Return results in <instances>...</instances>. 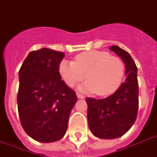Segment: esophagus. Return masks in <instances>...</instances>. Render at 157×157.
Returning a JSON list of instances; mask_svg holds the SVG:
<instances>
[{"label":"esophagus","instance_id":"34e87169","mask_svg":"<svg viewBox=\"0 0 157 157\" xmlns=\"http://www.w3.org/2000/svg\"><path fill=\"white\" fill-rule=\"evenodd\" d=\"M76 96H77V98H85V96L80 93H76Z\"/></svg>","mask_w":157,"mask_h":157}]
</instances>
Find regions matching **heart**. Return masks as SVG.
Masks as SVG:
<instances>
[{
	"instance_id": "obj_1",
	"label": "heart",
	"mask_w": 157,
	"mask_h": 157,
	"mask_svg": "<svg viewBox=\"0 0 157 157\" xmlns=\"http://www.w3.org/2000/svg\"><path fill=\"white\" fill-rule=\"evenodd\" d=\"M59 72L69 86H75L84 79L88 81L81 90L107 95L114 91L121 82L124 64L121 59L111 56L105 51H87L79 54L74 61H63Z\"/></svg>"
}]
</instances>
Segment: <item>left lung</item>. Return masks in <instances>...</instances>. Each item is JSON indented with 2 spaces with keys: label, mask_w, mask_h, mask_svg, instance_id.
<instances>
[{
  "label": "left lung",
  "mask_w": 157,
  "mask_h": 157,
  "mask_svg": "<svg viewBox=\"0 0 157 157\" xmlns=\"http://www.w3.org/2000/svg\"><path fill=\"white\" fill-rule=\"evenodd\" d=\"M125 63V81L106 98H86L87 118L91 133L99 139H116L134 124L139 110V83L136 64L125 50L117 45L109 48Z\"/></svg>",
  "instance_id": "left-lung-1"
}]
</instances>
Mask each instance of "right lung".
<instances>
[{"label":"right lung","instance_id":"obj_1","mask_svg":"<svg viewBox=\"0 0 157 157\" xmlns=\"http://www.w3.org/2000/svg\"><path fill=\"white\" fill-rule=\"evenodd\" d=\"M65 54L43 48L29 53L18 76L17 102L24 131L38 142L52 143L66 134L76 92L62 81L59 65Z\"/></svg>","mask_w":157,"mask_h":157}]
</instances>
